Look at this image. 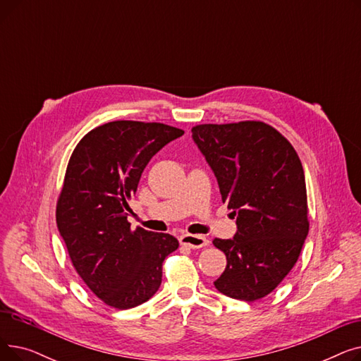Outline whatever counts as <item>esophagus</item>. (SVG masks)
<instances>
[{"mask_svg": "<svg viewBox=\"0 0 361 361\" xmlns=\"http://www.w3.org/2000/svg\"><path fill=\"white\" fill-rule=\"evenodd\" d=\"M180 244L185 245L188 249H202L209 244V240L203 235H193V234H183L180 235Z\"/></svg>", "mask_w": 361, "mask_h": 361, "instance_id": "esophagus-1", "label": "esophagus"}]
</instances>
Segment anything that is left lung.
I'll return each instance as SVG.
<instances>
[{"label": "left lung", "instance_id": "8db88e82", "mask_svg": "<svg viewBox=\"0 0 361 361\" xmlns=\"http://www.w3.org/2000/svg\"><path fill=\"white\" fill-rule=\"evenodd\" d=\"M193 139L214 169L222 202L237 215L234 238H215L226 267L219 293L255 301L272 293L309 234L305 171L293 145L263 121L199 124Z\"/></svg>", "mask_w": 361, "mask_h": 361}]
</instances>
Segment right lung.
<instances>
[{"label": "right lung", "mask_w": 361, "mask_h": 361, "mask_svg": "<svg viewBox=\"0 0 361 361\" xmlns=\"http://www.w3.org/2000/svg\"><path fill=\"white\" fill-rule=\"evenodd\" d=\"M184 135L162 123L120 120L90 130L74 147L56 200V226L73 267L105 305L124 310L154 295L171 234L130 228L128 200L150 158Z\"/></svg>", "instance_id": "right-lung-1"}]
</instances>
